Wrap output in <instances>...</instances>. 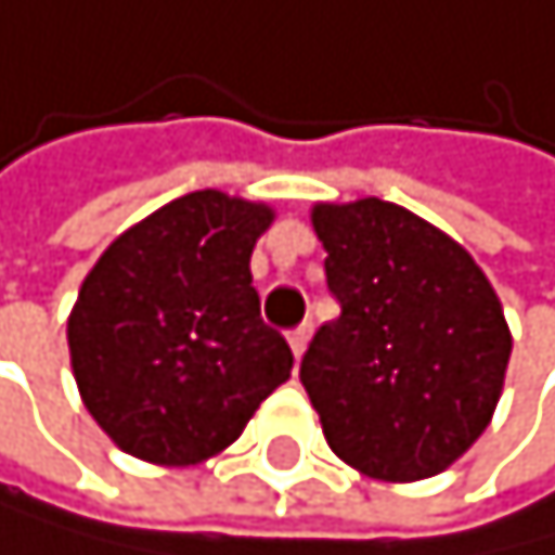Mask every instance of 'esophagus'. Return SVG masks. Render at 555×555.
Instances as JSON below:
<instances>
[{"label":"esophagus","instance_id":"obj_1","mask_svg":"<svg viewBox=\"0 0 555 555\" xmlns=\"http://www.w3.org/2000/svg\"><path fill=\"white\" fill-rule=\"evenodd\" d=\"M309 337H312V323H298L295 330H288V344L295 358H301V350L309 347Z\"/></svg>","mask_w":555,"mask_h":555}]
</instances>
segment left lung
<instances>
[{
  "label": "left lung",
  "mask_w": 555,
  "mask_h": 555,
  "mask_svg": "<svg viewBox=\"0 0 555 555\" xmlns=\"http://www.w3.org/2000/svg\"><path fill=\"white\" fill-rule=\"evenodd\" d=\"M326 288L340 315L301 358L330 448L375 479H424L483 435L511 333L459 243L389 201L320 205Z\"/></svg>",
  "instance_id": "8db88e82"
}]
</instances>
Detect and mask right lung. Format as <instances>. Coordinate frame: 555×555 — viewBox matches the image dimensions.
Here are the masks:
<instances>
[{
	"label": "right lung",
	"instance_id": "1",
	"mask_svg": "<svg viewBox=\"0 0 555 555\" xmlns=\"http://www.w3.org/2000/svg\"><path fill=\"white\" fill-rule=\"evenodd\" d=\"M271 208L194 191L128 229L82 281L68 320L72 372L93 421L159 466L229 448L292 375L263 323L249 254Z\"/></svg>",
	"mask_w": 555,
	"mask_h": 555
}]
</instances>
